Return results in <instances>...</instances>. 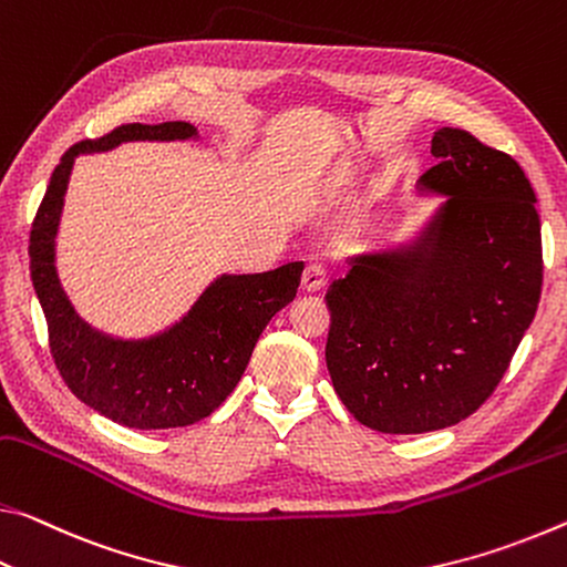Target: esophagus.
<instances>
[{
    "label": "esophagus",
    "instance_id": "esophagus-1",
    "mask_svg": "<svg viewBox=\"0 0 567 567\" xmlns=\"http://www.w3.org/2000/svg\"><path fill=\"white\" fill-rule=\"evenodd\" d=\"M327 284V266L323 264H309L303 268L301 286L306 291H319L321 286Z\"/></svg>",
    "mask_w": 567,
    "mask_h": 567
}]
</instances>
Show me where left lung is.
I'll list each match as a JSON object with an SVG mask.
<instances>
[{"instance_id": "left-lung-1", "label": "left lung", "mask_w": 567, "mask_h": 567, "mask_svg": "<svg viewBox=\"0 0 567 567\" xmlns=\"http://www.w3.org/2000/svg\"><path fill=\"white\" fill-rule=\"evenodd\" d=\"M422 188L442 193L412 246L351 258L327 291V367L354 420L444 430L495 392L543 289L540 216L523 168L460 127L432 137Z\"/></svg>"}]
</instances>
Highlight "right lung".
<instances>
[{
    "instance_id": "obj_1",
    "label": "right lung",
    "mask_w": 567,
    "mask_h": 567,
    "mask_svg": "<svg viewBox=\"0 0 567 567\" xmlns=\"http://www.w3.org/2000/svg\"><path fill=\"white\" fill-rule=\"evenodd\" d=\"M185 137H196L190 123H130L72 145L52 173L30 230V274L48 319L54 367L80 402L133 430H173L216 412L244 377L266 323L293 301L303 271L301 261H291L266 274L220 276L175 327L143 341L110 339L74 313L54 268V236L74 157L127 141Z\"/></svg>"
}]
</instances>
